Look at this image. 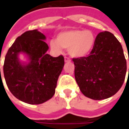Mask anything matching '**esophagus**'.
<instances>
[{"label": "esophagus", "mask_w": 129, "mask_h": 129, "mask_svg": "<svg viewBox=\"0 0 129 129\" xmlns=\"http://www.w3.org/2000/svg\"><path fill=\"white\" fill-rule=\"evenodd\" d=\"M64 61L65 62H70L71 61V60L69 57H68V56H65L64 57Z\"/></svg>", "instance_id": "obj_1"}]
</instances>
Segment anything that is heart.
Segmentation results:
<instances>
[{"instance_id":"heart-1","label":"heart","mask_w":129,"mask_h":129,"mask_svg":"<svg viewBox=\"0 0 129 129\" xmlns=\"http://www.w3.org/2000/svg\"><path fill=\"white\" fill-rule=\"evenodd\" d=\"M95 42V34L92 31L70 29L59 33L57 39L51 40L50 45L58 52H61L63 48L68 49L72 56L82 57L90 52Z\"/></svg>"}]
</instances>
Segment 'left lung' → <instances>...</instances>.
I'll list each match as a JSON object with an SVG mask.
<instances>
[{"label": "left lung", "mask_w": 129, "mask_h": 129, "mask_svg": "<svg viewBox=\"0 0 129 129\" xmlns=\"http://www.w3.org/2000/svg\"><path fill=\"white\" fill-rule=\"evenodd\" d=\"M73 61L76 81L88 98L101 100L111 97L124 81L126 61L121 43L111 32H100L89 54Z\"/></svg>", "instance_id": "1"}]
</instances>
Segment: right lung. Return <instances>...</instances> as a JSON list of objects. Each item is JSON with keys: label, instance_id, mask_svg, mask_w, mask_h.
<instances>
[{"label": "right lung", "instance_id": "obj_1", "mask_svg": "<svg viewBox=\"0 0 129 129\" xmlns=\"http://www.w3.org/2000/svg\"><path fill=\"white\" fill-rule=\"evenodd\" d=\"M45 39V35L37 29L24 32L10 47L5 59L3 73L8 88L18 100L29 104H42L53 97L64 66L63 55L53 57L46 54L49 47ZM21 53L28 57L27 64L19 61Z\"/></svg>", "mask_w": 129, "mask_h": 129}]
</instances>
